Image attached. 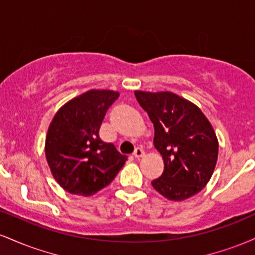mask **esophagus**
<instances>
[{
  "label": "esophagus",
  "instance_id": "obj_1",
  "mask_svg": "<svg viewBox=\"0 0 255 255\" xmlns=\"http://www.w3.org/2000/svg\"><path fill=\"white\" fill-rule=\"evenodd\" d=\"M145 156V151L142 150L141 147H137L135 151H134V157L136 158V159H140V158H142Z\"/></svg>",
  "mask_w": 255,
  "mask_h": 255
}]
</instances>
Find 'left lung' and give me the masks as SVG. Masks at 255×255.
Instances as JSON below:
<instances>
[{
  "label": "left lung",
  "mask_w": 255,
  "mask_h": 255,
  "mask_svg": "<svg viewBox=\"0 0 255 255\" xmlns=\"http://www.w3.org/2000/svg\"><path fill=\"white\" fill-rule=\"evenodd\" d=\"M139 104L154 127L153 144L164 171L152 187L171 201L198 194L215 171L218 139L200 108L169 91H135Z\"/></svg>",
  "instance_id": "left-lung-1"
}]
</instances>
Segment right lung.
Listing matches in <instances>:
<instances>
[{"label":"right lung","instance_id":"obj_1","mask_svg":"<svg viewBox=\"0 0 255 255\" xmlns=\"http://www.w3.org/2000/svg\"><path fill=\"white\" fill-rule=\"evenodd\" d=\"M120 93L90 90L62 105L45 137V157L52 176L71 194L91 197L107 187L126 162L113 144L102 141L99 128Z\"/></svg>","mask_w":255,"mask_h":255}]
</instances>
